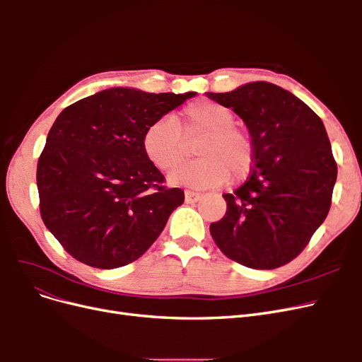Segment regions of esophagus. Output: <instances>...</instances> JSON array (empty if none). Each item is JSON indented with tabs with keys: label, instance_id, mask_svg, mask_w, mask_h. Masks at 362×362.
Here are the masks:
<instances>
[{
	"label": "esophagus",
	"instance_id": "obj_1",
	"mask_svg": "<svg viewBox=\"0 0 362 362\" xmlns=\"http://www.w3.org/2000/svg\"><path fill=\"white\" fill-rule=\"evenodd\" d=\"M184 196H185V202H189V204L198 202L202 198L201 193H196V192H192V190H185Z\"/></svg>",
	"mask_w": 362,
	"mask_h": 362
}]
</instances>
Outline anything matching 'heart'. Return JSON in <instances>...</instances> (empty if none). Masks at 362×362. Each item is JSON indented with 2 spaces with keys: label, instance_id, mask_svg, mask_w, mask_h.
I'll return each mask as SVG.
<instances>
[{
  "label": "heart",
  "instance_id": "b5f03b06",
  "mask_svg": "<svg viewBox=\"0 0 362 362\" xmlns=\"http://www.w3.org/2000/svg\"><path fill=\"white\" fill-rule=\"evenodd\" d=\"M235 116L228 107L213 101H196L181 113L182 133L169 117L151 124L141 139L149 161L160 170H170L185 157V137L204 134L196 154L201 158L175 169L169 175L173 185L210 189L247 177L255 160L254 141L245 129L234 125Z\"/></svg>",
  "mask_w": 362,
  "mask_h": 362
}]
</instances>
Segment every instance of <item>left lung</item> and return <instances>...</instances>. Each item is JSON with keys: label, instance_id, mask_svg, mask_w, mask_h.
<instances>
[{"label": "left lung", "instance_id": "1", "mask_svg": "<svg viewBox=\"0 0 362 362\" xmlns=\"http://www.w3.org/2000/svg\"><path fill=\"white\" fill-rule=\"evenodd\" d=\"M243 119L255 148L249 178L225 193L226 213L210 225L223 254L269 270L298 257L331 208L337 164L322 119L291 92L252 81L205 93Z\"/></svg>", "mask_w": 362, "mask_h": 362}]
</instances>
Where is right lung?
Listing matches in <instances>:
<instances>
[{"instance_id":"right-lung-1","label":"right lung","mask_w":362,"mask_h":362,"mask_svg":"<svg viewBox=\"0 0 362 362\" xmlns=\"http://www.w3.org/2000/svg\"><path fill=\"white\" fill-rule=\"evenodd\" d=\"M196 96L112 87L66 107L37 163L40 216L69 254L96 269L136 261L156 242L181 189H166L141 139L151 124Z\"/></svg>"}]
</instances>
